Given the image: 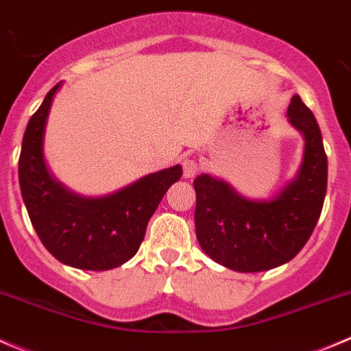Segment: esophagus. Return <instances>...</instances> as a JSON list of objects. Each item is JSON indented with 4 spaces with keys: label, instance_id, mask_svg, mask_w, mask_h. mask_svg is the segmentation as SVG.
Returning a JSON list of instances; mask_svg holds the SVG:
<instances>
[{
    "label": "esophagus",
    "instance_id": "obj_1",
    "mask_svg": "<svg viewBox=\"0 0 351 351\" xmlns=\"http://www.w3.org/2000/svg\"><path fill=\"white\" fill-rule=\"evenodd\" d=\"M182 171H184V177H194L197 174V171H199V165H197L196 160H193V158H186V160L182 162Z\"/></svg>",
    "mask_w": 351,
    "mask_h": 351
}]
</instances>
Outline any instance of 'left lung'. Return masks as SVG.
<instances>
[{
	"mask_svg": "<svg viewBox=\"0 0 351 351\" xmlns=\"http://www.w3.org/2000/svg\"><path fill=\"white\" fill-rule=\"evenodd\" d=\"M289 123L304 138L297 174L269 199L242 196L210 174L194 179L196 237L215 263L241 273L278 268L300 252L321 217L328 187V157L314 114L293 95Z\"/></svg>",
	"mask_w": 351,
	"mask_h": 351,
	"instance_id": "1",
	"label": "left lung"
}]
</instances>
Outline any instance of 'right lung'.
Segmentation results:
<instances>
[{"instance_id": "obj_1", "label": "right lung", "mask_w": 351, "mask_h": 351, "mask_svg": "<svg viewBox=\"0 0 351 351\" xmlns=\"http://www.w3.org/2000/svg\"><path fill=\"white\" fill-rule=\"evenodd\" d=\"M58 83L30 117L22 141L19 180L30 221L44 247L62 265L106 271L130 261L145 239L148 220L182 167L164 169L106 194L82 196L51 174L44 136Z\"/></svg>"}]
</instances>
